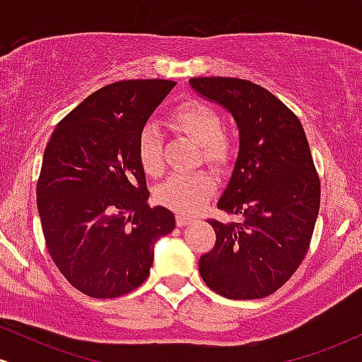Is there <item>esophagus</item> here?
<instances>
[{
  "mask_svg": "<svg viewBox=\"0 0 362 362\" xmlns=\"http://www.w3.org/2000/svg\"><path fill=\"white\" fill-rule=\"evenodd\" d=\"M194 218L192 216H187V214H177V226H185V224L192 223Z\"/></svg>",
  "mask_w": 362,
  "mask_h": 362,
  "instance_id": "1",
  "label": "esophagus"
}]
</instances>
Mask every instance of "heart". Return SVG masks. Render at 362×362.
Instances as JSON below:
<instances>
[{"label":"heart","instance_id":"b5f03b06","mask_svg":"<svg viewBox=\"0 0 362 362\" xmlns=\"http://www.w3.org/2000/svg\"><path fill=\"white\" fill-rule=\"evenodd\" d=\"M172 122L187 132L209 163L223 165L230 160L231 144L221 134V117L214 109L197 100L180 103L172 114ZM138 160L148 175H160L163 170V143L156 124H146L136 143ZM214 190V178L207 172L175 173L156 189V201L177 213H195Z\"/></svg>","mask_w":362,"mask_h":362}]
</instances>
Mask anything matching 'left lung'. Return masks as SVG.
<instances>
[{"mask_svg": "<svg viewBox=\"0 0 362 362\" xmlns=\"http://www.w3.org/2000/svg\"><path fill=\"white\" fill-rule=\"evenodd\" d=\"M207 102L233 115L240 148L218 201L240 223L209 219L213 250L199 259L207 288L230 300L276 293L308 252L320 209V180L300 119L255 83L238 78H190Z\"/></svg>", "mask_w": 362, "mask_h": 362, "instance_id": "8db88e82", "label": "left lung"}]
</instances>
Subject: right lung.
<instances>
[{
    "mask_svg": "<svg viewBox=\"0 0 362 362\" xmlns=\"http://www.w3.org/2000/svg\"><path fill=\"white\" fill-rule=\"evenodd\" d=\"M175 86L127 80L85 98L54 129L37 182L45 245L69 284L91 298H117L146 281L155 243L175 214L148 206L138 160L139 131Z\"/></svg>",
    "mask_w": 362,
    "mask_h": 362,
    "instance_id": "add662e5",
    "label": "right lung"
}]
</instances>
